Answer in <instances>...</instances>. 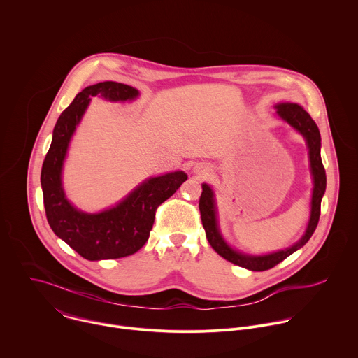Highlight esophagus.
<instances>
[{
	"label": "esophagus",
	"mask_w": 358,
	"mask_h": 358,
	"mask_svg": "<svg viewBox=\"0 0 358 358\" xmlns=\"http://www.w3.org/2000/svg\"><path fill=\"white\" fill-rule=\"evenodd\" d=\"M196 173H203V171H202V170H198V169H196Z\"/></svg>",
	"instance_id": "1"
}]
</instances>
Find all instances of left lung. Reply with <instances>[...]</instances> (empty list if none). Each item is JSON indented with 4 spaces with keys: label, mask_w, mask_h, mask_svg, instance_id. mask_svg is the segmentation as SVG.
Wrapping results in <instances>:
<instances>
[{
    "label": "left lung",
    "mask_w": 358,
    "mask_h": 358,
    "mask_svg": "<svg viewBox=\"0 0 358 358\" xmlns=\"http://www.w3.org/2000/svg\"><path fill=\"white\" fill-rule=\"evenodd\" d=\"M275 108H277V115L282 119V121H285L288 125H291L296 132H299L303 136L309 150V164H310V174L313 180V189H312L309 222L301 239L296 243H294L291 248H287L284 250H278L274 253H268V255L255 256V255H246L239 250H234L224 241V237L222 236V231L219 229L215 194L210 185L205 182L202 184V194L199 198L201 219L206 233V239L212 246V249L227 262L252 271L270 270L306 245V242L310 239V236L313 234L317 226L319 216H320V202L326 191V173H324V167L322 164V157H320V134H319L317 125L315 124L310 115L298 103L281 102V103H277Z\"/></svg>",
    "instance_id": "1"
}]
</instances>
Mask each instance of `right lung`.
<instances>
[{
  "label": "right lung",
  "instance_id": "right-lung-1",
  "mask_svg": "<svg viewBox=\"0 0 358 358\" xmlns=\"http://www.w3.org/2000/svg\"><path fill=\"white\" fill-rule=\"evenodd\" d=\"M92 96L112 102L134 101L139 91L131 85L103 81L85 87L62 112L53 129L50 149L45 157L41 184L48 222L57 237L81 257L96 260L121 259L136 253L148 242L156 209L188 178L184 171L150 177L115 206L88 213L67 199L62 171L70 141Z\"/></svg>",
  "mask_w": 358,
  "mask_h": 358
}]
</instances>
